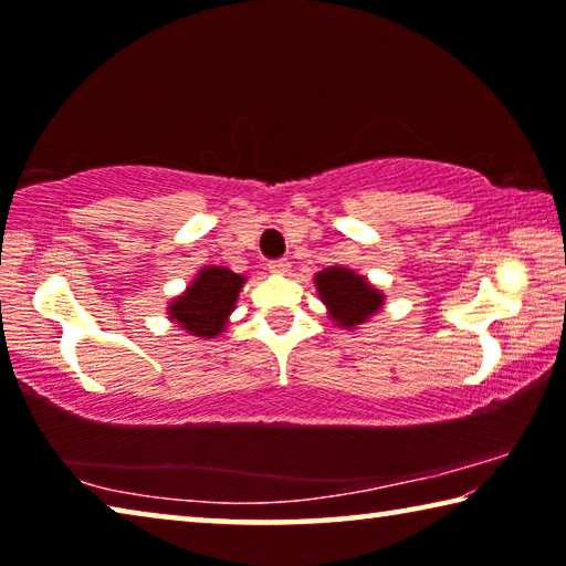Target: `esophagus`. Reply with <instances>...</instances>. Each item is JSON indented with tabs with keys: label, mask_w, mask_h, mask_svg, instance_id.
<instances>
[{
	"label": "esophagus",
	"mask_w": 566,
	"mask_h": 566,
	"mask_svg": "<svg viewBox=\"0 0 566 566\" xmlns=\"http://www.w3.org/2000/svg\"><path fill=\"white\" fill-rule=\"evenodd\" d=\"M290 260H272L270 264H266V270H270L272 274H286L290 272Z\"/></svg>",
	"instance_id": "esophagus-1"
}]
</instances>
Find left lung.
<instances>
[{"label":"left lung","instance_id":"obj_1","mask_svg":"<svg viewBox=\"0 0 566 566\" xmlns=\"http://www.w3.org/2000/svg\"><path fill=\"white\" fill-rule=\"evenodd\" d=\"M317 290L324 304L329 306L332 319L342 327H357L367 322L381 306V292L369 286L367 280L344 266H329L317 274Z\"/></svg>","mask_w":566,"mask_h":566}]
</instances>
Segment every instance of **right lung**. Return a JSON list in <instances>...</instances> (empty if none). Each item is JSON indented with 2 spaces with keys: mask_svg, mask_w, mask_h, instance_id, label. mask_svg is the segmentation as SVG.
Wrapping results in <instances>:
<instances>
[{
  "mask_svg": "<svg viewBox=\"0 0 566 566\" xmlns=\"http://www.w3.org/2000/svg\"><path fill=\"white\" fill-rule=\"evenodd\" d=\"M244 276L224 266H207L191 282L189 290L171 302L169 319L181 324V329L195 337H217L224 332V319L234 310L237 294L242 290Z\"/></svg>",
  "mask_w": 566,
  "mask_h": 566,
  "instance_id": "right-lung-1",
  "label": "right lung"
}]
</instances>
